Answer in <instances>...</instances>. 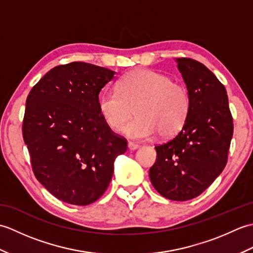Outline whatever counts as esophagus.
Wrapping results in <instances>:
<instances>
[{
  "instance_id": "esophagus-1",
  "label": "esophagus",
  "mask_w": 253,
  "mask_h": 253,
  "mask_svg": "<svg viewBox=\"0 0 253 253\" xmlns=\"http://www.w3.org/2000/svg\"><path fill=\"white\" fill-rule=\"evenodd\" d=\"M138 147L139 146L135 142H132V141L128 142V149H129V150H136V149H138Z\"/></svg>"
}]
</instances>
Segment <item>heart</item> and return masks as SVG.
I'll return each instance as SVG.
<instances>
[{
  "label": "heart",
  "instance_id": "b5f03b06",
  "mask_svg": "<svg viewBox=\"0 0 253 253\" xmlns=\"http://www.w3.org/2000/svg\"><path fill=\"white\" fill-rule=\"evenodd\" d=\"M99 111L112 130L120 131L135 109L137 117L123 128L127 136L148 139L158 133L169 138L178 133L190 113L191 99L185 84L150 69L127 73L116 90L100 95Z\"/></svg>",
  "mask_w": 253,
  "mask_h": 253
}]
</instances>
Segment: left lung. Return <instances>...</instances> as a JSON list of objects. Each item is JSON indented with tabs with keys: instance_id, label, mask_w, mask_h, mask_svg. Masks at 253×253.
<instances>
[{
	"instance_id": "1",
	"label": "left lung",
	"mask_w": 253,
	"mask_h": 253,
	"mask_svg": "<svg viewBox=\"0 0 253 253\" xmlns=\"http://www.w3.org/2000/svg\"><path fill=\"white\" fill-rule=\"evenodd\" d=\"M176 62L190 93V113L174 138L155 147L150 179L166 199L187 201L201 195L222 173L234 124L226 89L215 75L192 58Z\"/></svg>"
}]
</instances>
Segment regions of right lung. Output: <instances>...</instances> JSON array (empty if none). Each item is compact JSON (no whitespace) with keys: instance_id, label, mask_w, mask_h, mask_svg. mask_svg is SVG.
Segmentation results:
<instances>
[{"instance_id":"1","label":"right lung","mask_w":253,"mask_h":253,"mask_svg":"<svg viewBox=\"0 0 253 253\" xmlns=\"http://www.w3.org/2000/svg\"><path fill=\"white\" fill-rule=\"evenodd\" d=\"M115 72L84 62L52 68L26 100L23 138L36 178L58 200L88 206L110 185L127 140L106 125L98 102Z\"/></svg>"}]
</instances>
